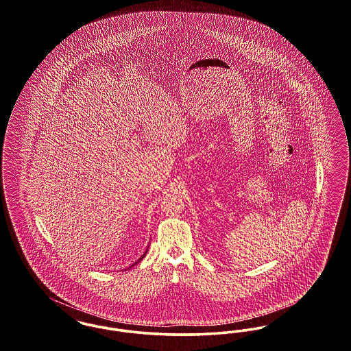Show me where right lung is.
<instances>
[{
    "mask_svg": "<svg viewBox=\"0 0 351 351\" xmlns=\"http://www.w3.org/2000/svg\"><path fill=\"white\" fill-rule=\"evenodd\" d=\"M147 252H148V249H147V250H145V253H144V254H143V256H141V258L137 259V262H140V261H141V259L144 258V256H145V254H147ZM137 262H135V263H137ZM135 263H134V265H135ZM134 265H132V266H134ZM132 266H130V267H132Z\"/></svg>",
    "mask_w": 351,
    "mask_h": 351,
    "instance_id": "obj_1",
    "label": "right lung"
}]
</instances>
